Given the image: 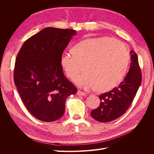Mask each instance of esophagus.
<instances>
[{"label":"esophagus","mask_w":154,"mask_h":154,"mask_svg":"<svg viewBox=\"0 0 154 154\" xmlns=\"http://www.w3.org/2000/svg\"><path fill=\"white\" fill-rule=\"evenodd\" d=\"M77 95L78 96H87V94L85 92H82V91H78V92H77Z\"/></svg>","instance_id":"34e87169"}]
</instances>
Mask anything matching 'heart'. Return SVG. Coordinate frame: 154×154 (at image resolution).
<instances>
[{"label":"heart","instance_id":"b5f03b06","mask_svg":"<svg viewBox=\"0 0 154 154\" xmlns=\"http://www.w3.org/2000/svg\"><path fill=\"white\" fill-rule=\"evenodd\" d=\"M72 54L63 52L60 64L66 75L75 78L84 64L85 72L74 81L84 88L109 91L122 82L127 72L130 57L126 45L109 37L87 38L72 48Z\"/></svg>","mask_w":154,"mask_h":154}]
</instances>
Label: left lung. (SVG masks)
Returning <instances> with one entry per match:
<instances>
[{
	"mask_svg": "<svg viewBox=\"0 0 154 154\" xmlns=\"http://www.w3.org/2000/svg\"><path fill=\"white\" fill-rule=\"evenodd\" d=\"M131 63L127 76L118 87L100 95V105L91 111L92 117L99 122H110L122 116L132 104L141 85L142 75L137 54L130 52Z\"/></svg>",
	"mask_w": 154,
	"mask_h": 154,
	"instance_id": "left-lung-1",
	"label": "left lung"
}]
</instances>
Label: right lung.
<instances>
[{"label":"right lung","mask_w":154,"mask_h":154,"mask_svg":"<svg viewBox=\"0 0 154 154\" xmlns=\"http://www.w3.org/2000/svg\"><path fill=\"white\" fill-rule=\"evenodd\" d=\"M76 31L46 27L31 36L18 52L14 82L29 112L45 122L65 112L66 100L77 88L64 76L60 57Z\"/></svg>","instance_id":"right-lung-1"}]
</instances>
